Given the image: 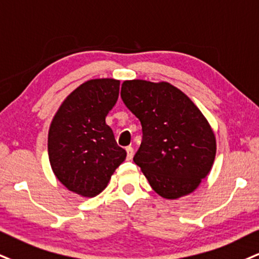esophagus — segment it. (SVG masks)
Returning <instances> with one entry per match:
<instances>
[{
    "mask_svg": "<svg viewBox=\"0 0 259 259\" xmlns=\"http://www.w3.org/2000/svg\"><path fill=\"white\" fill-rule=\"evenodd\" d=\"M126 151H127V159H132L133 155H135V150H133L132 146H127Z\"/></svg>",
    "mask_w": 259,
    "mask_h": 259,
    "instance_id": "obj_1",
    "label": "esophagus"
}]
</instances>
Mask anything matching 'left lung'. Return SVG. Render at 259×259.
Masks as SVG:
<instances>
[{"mask_svg": "<svg viewBox=\"0 0 259 259\" xmlns=\"http://www.w3.org/2000/svg\"><path fill=\"white\" fill-rule=\"evenodd\" d=\"M121 98L143 128L133 157L150 186L167 199L192 193L211 170L216 139L202 111L165 81L126 80Z\"/></svg>", "mask_w": 259, "mask_h": 259, "instance_id": "obj_1", "label": "left lung"}]
</instances>
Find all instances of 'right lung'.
<instances>
[{"label": "right lung", "instance_id": "right-lung-1", "mask_svg": "<svg viewBox=\"0 0 259 259\" xmlns=\"http://www.w3.org/2000/svg\"><path fill=\"white\" fill-rule=\"evenodd\" d=\"M120 81L91 79L60 105L48 135V154L55 177L69 191L96 197L126 158L105 116L119 97Z\"/></svg>", "mask_w": 259, "mask_h": 259}]
</instances>
